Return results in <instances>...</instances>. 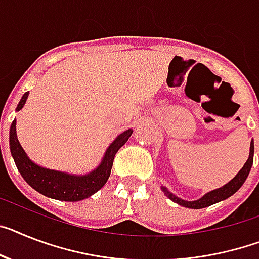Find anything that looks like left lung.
Segmentation results:
<instances>
[{
	"instance_id": "1",
	"label": "left lung",
	"mask_w": 259,
	"mask_h": 259,
	"mask_svg": "<svg viewBox=\"0 0 259 259\" xmlns=\"http://www.w3.org/2000/svg\"><path fill=\"white\" fill-rule=\"evenodd\" d=\"M253 155H254V142L251 141L250 143V154H249V159L246 160V163L244 164V167L241 168V171L237 174L236 177L233 179L230 180L229 183L225 184L224 187L219 188V190H214L212 192L207 193L205 196H203L200 200H196V201H186V200H182L179 197H177L175 195H172L171 192L163 187L162 190L164 191V195L170 200L175 201V203L180 204V205H183V207L187 208H192V209H201V208L209 207L212 204H216L221 200L228 199L229 196H232L233 193H236L237 191L240 190L241 186L244 184V182L246 180L247 175L250 172V168L253 166Z\"/></svg>"
}]
</instances>
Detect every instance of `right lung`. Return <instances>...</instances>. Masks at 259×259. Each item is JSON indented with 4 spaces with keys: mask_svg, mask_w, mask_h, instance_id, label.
<instances>
[{
    "mask_svg": "<svg viewBox=\"0 0 259 259\" xmlns=\"http://www.w3.org/2000/svg\"><path fill=\"white\" fill-rule=\"evenodd\" d=\"M27 96H29V92L23 95L17 106V110L22 109ZM132 133L133 130L129 129L122 134H119L116 141L108 147L101 164L93 172L84 177H73V175L63 174L59 171L47 170L32 163L26 156L22 146L18 142L17 132H15V119L10 126V151H12L18 171L34 190L52 199L63 200V201H79L97 192L100 188H103L106 180L110 177V170H112L116 153L121 149V146L125 145L126 141L129 140Z\"/></svg>",
    "mask_w": 259,
    "mask_h": 259,
    "instance_id": "1",
    "label": "right lung"
}]
</instances>
